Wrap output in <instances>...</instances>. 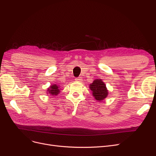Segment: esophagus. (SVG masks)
<instances>
[{
    "label": "esophagus",
    "instance_id": "34e87169",
    "mask_svg": "<svg viewBox=\"0 0 156 156\" xmlns=\"http://www.w3.org/2000/svg\"><path fill=\"white\" fill-rule=\"evenodd\" d=\"M75 81H77V82H81V81H82V77H79L76 78V79H75Z\"/></svg>",
    "mask_w": 156,
    "mask_h": 156
}]
</instances>
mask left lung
Segmentation results:
<instances>
[{
  "instance_id": "8db88e82",
  "label": "left lung",
  "mask_w": 156,
  "mask_h": 156,
  "mask_svg": "<svg viewBox=\"0 0 156 156\" xmlns=\"http://www.w3.org/2000/svg\"><path fill=\"white\" fill-rule=\"evenodd\" d=\"M89 88L92 91L93 97L98 101L105 100L108 94L106 84L101 79L94 80L92 83L90 84Z\"/></svg>"
}]
</instances>
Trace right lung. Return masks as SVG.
Masks as SVG:
<instances>
[{
    "label": "right lung",
    "instance_id": "obj_1",
    "mask_svg": "<svg viewBox=\"0 0 156 156\" xmlns=\"http://www.w3.org/2000/svg\"><path fill=\"white\" fill-rule=\"evenodd\" d=\"M60 87L58 84H53L48 88L46 92L47 94H49L51 96H57L58 94L60 92Z\"/></svg>",
    "mask_w": 156,
    "mask_h": 156
}]
</instances>
